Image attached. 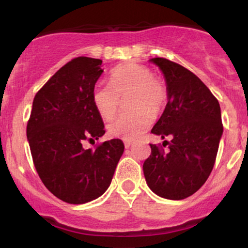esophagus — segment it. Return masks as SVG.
Listing matches in <instances>:
<instances>
[{"label":"esophagus","mask_w":248,"mask_h":248,"mask_svg":"<svg viewBox=\"0 0 248 248\" xmlns=\"http://www.w3.org/2000/svg\"><path fill=\"white\" fill-rule=\"evenodd\" d=\"M124 147L129 148V147L133 144V141H132V140H124Z\"/></svg>","instance_id":"obj_1"}]
</instances>
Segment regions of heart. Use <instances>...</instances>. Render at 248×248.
Instances as JSON below:
<instances>
[{"mask_svg": "<svg viewBox=\"0 0 248 248\" xmlns=\"http://www.w3.org/2000/svg\"><path fill=\"white\" fill-rule=\"evenodd\" d=\"M109 84L96 82L92 90V102L104 120L118 113L120 99L128 96L126 106L130 112L114 119L108 124V133L114 138L133 140L146 132L153 116L160 114L168 100L163 80L153 75L144 65L128 62L110 72Z\"/></svg>", "mask_w": 248, "mask_h": 248, "instance_id": "b5f03b06", "label": "heart"}]
</instances>
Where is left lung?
I'll return each instance as SVG.
<instances>
[{
  "label": "left lung",
  "instance_id": "obj_1",
  "mask_svg": "<svg viewBox=\"0 0 248 248\" xmlns=\"http://www.w3.org/2000/svg\"><path fill=\"white\" fill-rule=\"evenodd\" d=\"M167 81L168 104L152 133L170 150L150 144L152 154L143 163V173L153 192L167 199H184L209 178L223 134L220 106L211 91L195 73L166 58L150 59Z\"/></svg>",
  "mask_w": 248,
  "mask_h": 248
}]
</instances>
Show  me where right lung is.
<instances>
[{
	"label": "right lung",
	"mask_w": 248,
	"mask_h": 248,
	"mask_svg": "<svg viewBox=\"0 0 248 248\" xmlns=\"http://www.w3.org/2000/svg\"><path fill=\"white\" fill-rule=\"evenodd\" d=\"M101 59L77 57L61 67L37 92L27 136L43 184L57 198L84 204L109 186L124 154L119 139L85 149L105 134L92 102V90L104 70Z\"/></svg>",
	"instance_id": "right-lung-1"
}]
</instances>
